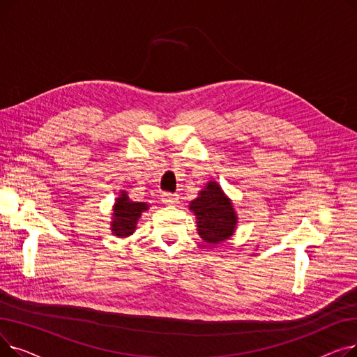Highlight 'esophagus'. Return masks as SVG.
I'll return each instance as SVG.
<instances>
[{
	"label": "esophagus",
	"mask_w": 357,
	"mask_h": 357,
	"mask_svg": "<svg viewBox=\"0 0 357 357\" xmlns=\"http://www.w3.org/2000/svg\"><path fill=\"white\" fill-rule=\"evenodd\" d=\"M162 202L166 204V205H174V204L178 202V195L171 194V192H165L162 195Z\"/></svg>",
	"instance_id": "34e87169"
}]
</instances>
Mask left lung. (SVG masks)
I'll list each match as a JSON object with an SVG mask.
<instances>
[{"label": "left lung", "mask_w": 357, "mask_h": 357, "mask_svg": "<svg viewBox=\"0 0 357 357\" xmlns=\"http://www.w3.org/2000/svg\"><path fill=\"white\" fill-rule=\"evenodd\" d=\"M190 208L197 215L198 234L207 243H220L233 236L237 217L218 183L210 182L191 202Z\"/></svg>", "instance_id": "1"}]
</instances>
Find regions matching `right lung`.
Masks as SVG:
<instances>
[{"label":"right lung","instance_id":"1","mask_svg":"<svg viewBox=\"0 0 357 357\" xmlns=\"http://www.w3.org/2000/svg\"><path fill=\"white\" fill-rule=\"evenodd\" d=\"M147 210V204L144 202H131L127 197V194H121L120 198H117V202L114 205V221L111 224V230L119 237H127L136 229V222L139 217L142 215V211Z\"/></svg>","mask_w":357,"mask_h":357}]
</instances>
